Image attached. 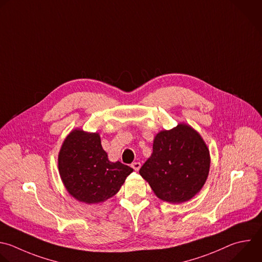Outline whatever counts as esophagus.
<instances>
[{
    "label": "esophagus",
    "instance_id": "esophagus-1",
    "mask_svg": "<svg viewBox=\"0 0 262 262\" xmlns=\"http://www.w3.org/2000/svg\"><path fill=\"white\" fill-rule=\"evenodd\" d=\"M132 167H133L135 170H139V169H140V167H141V163H140V162H138V161L133 162V163H132Z\"/></svg>",
    "mask_w": 262,
    "mask_h": 262
}]
</instances>
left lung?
<instances>
[{"instance_id": "obj_1", "label": "left lung", "mask_w": 262, "mask_h": 262, "mask_svg": "<svg viewBox=\"0 0 262 262\" xmlns=\"http://www.w3.org/2000/svg\"><path fill=\"white\" fill-rule=\"evenodd\" d=\"M209 168L210 154L202 137L190 126L178 124L156 135L152 155L139 172L157 198L183 203L202 189Z\"/></svg>"}]
</instances>
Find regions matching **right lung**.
I'll return each instance as SVG.
<instances>
[{"label": "right lung", "instance_id": "add662e5", "mask_svg": "<svg viewBox=\"0 0 262 262\" xmlns=\"http://www.w3.org/2000/svg\"><path fill=\"white\" fill-rule=\"evenodd\" d=\"M60 178L71 195L86 204H98L115 195L133 168L111 162L99 134L75 129L58 155Z\"/></svg>", "mask_w": 262, "mask_h": 262}]
</instances>
